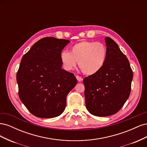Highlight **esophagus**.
I'll list each match as a JSON object with an SVG mask.
<instances>
[{"label":"esophagus","instance_id":"34e87169","mask_svg":"<svg viewBox=\"0 0 147 147\" xmlns=\"http://www.w3.org/2000/svg\"><path fill=\"white\" fill-rule=\"evenodd\" d=\"M76 78H77V80H78V82H82V81L83 80V78H82L81 77L78 76V75H77V76H76Z\"/></svg>","mask_w":147,"mask_h":147}]
</instances>
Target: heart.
<instances>
[{
	"label": "heart",
	"mask_w": 147,
	"mask_h": 147,
	"mask_svg": "<svg viewBox=\"0 0 147 147\" xmlns=\"http://www.w3.org/2000/svg\"><path fill=\"white\" fill-rule=\"evenodd\" d=\"M107 56V50L104 43L83 40L75 44L70 53L63 51L61 61L67 70L74 69L78 62V66L83 74L94 75L103 67Z\"/></svg>",
	"instance_id": "heart-1"
}]
</instances>
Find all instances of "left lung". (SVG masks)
<instances>
[{"mask_svg":"<svg viewBox=\"0 0 147 147\" xmlns=\"http://www.w3.org/2000/svg\"><path fill=\"white\" fill-rule=\"evenodd\" d=\"M107 56L97 73L83 79L86 107L91 114L107 117L117 113L130 95L133 72L126 55L113 40L105 37Z\"/></svg>","mask_w":147,"mask_h":147,"instance_id":"obj_1","label":"left lung"}]
</instances>
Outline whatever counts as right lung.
<instances>
[{
    "label": "right lung",
    "instance_id": "add662e5",
    "mask_svg": "<svg viewBox=\"0 0 147 147\" xmlns=\"http://www.w3.org/2000/svg\"><path fill=\"white\" fill-rule=\"evenodd\" d=\"M68 40L45 37L22 57L16 74L20 99L34 116H59L66 106L68 93L75 86L74 74L62 69L61 53Z\"/></svg>",
    "mask_w": 147,
    "mask_h": 147
}]
</instances>
